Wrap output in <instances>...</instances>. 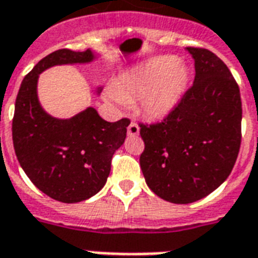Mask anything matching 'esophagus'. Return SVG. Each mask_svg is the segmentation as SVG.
<instances>
[{"instance_id": "obj_1", "label": "esophagus", "mask_w": 258, "mask_h": 258, "mask_svg": "<svg viewBox=\"0 0 258 258\" xmlns=\"http://www.w3.org/2000/svg\"><path fill=\"white\" fill-rule=\"evenodd\" d=\"M139 133H140V127H139V125L135 123V122H132L131 125L127 126V135H129V136H137Z\"/></svg>"}]
</instances>
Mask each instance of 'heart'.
<instances>
[{
    "label": "heart",
    "instance_id": "obj_1",
    "mask_svg": "<svg viewBox=\"0 0 258 258\" xmlns=\"http://www.w3.org/2000/svg\"><path fill=\"white\" fill-rule=\"evenodd\" d=\"M190 80L189 68L171 55H160L123 72L104 96L119 107L139 99V108L147 117L159 119L171 113Z\"/></svg>",
    "mask_w": 258,
    "mask_h": 258
}]
</instances>
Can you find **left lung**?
I'll list each match as a JSON object with an SVG mask.
<instances>
[{"mask_svg":"<svg viewBox=\"0 0 258 258\" xmlns=\"http://www.w3.org/2000/svg\"><path fill=\"white\" fill-rule=\"evenodd\" d=\"M195 83L163 121L140 125V166L160 199L189 204L218 189L241 147L239 88L226 63L207 48L186 47Z\"/></svg>","mask_w":258,"mask_h":258,"instance_id":"left-lung-1","label":"left lung"}]
</instances>
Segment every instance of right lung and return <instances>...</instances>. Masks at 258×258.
Returning <instances> with one entry per match:
<instances>
[{
  "label": "right lung",
  "instance_id": "add662e5",
  "mask_svg": "<svg viewBox=\"0 0 258 258\" xmlns=\"http://www.w3.org/2000/svg\"><path fill=\"white\" fill-rule=\"evenodd\" d=\"M95 58L90 48L48 54L24 77L15 104L12 139L21 168L40 191L67 204L87 200L104 186L111 158L123 144L131 121H104L94 107L68 119L51 117L38 99V80L48 68L88 63Z\"/></svg>",
  "mask_w": 258,
  "mask_h": 258
}]
</instances>
